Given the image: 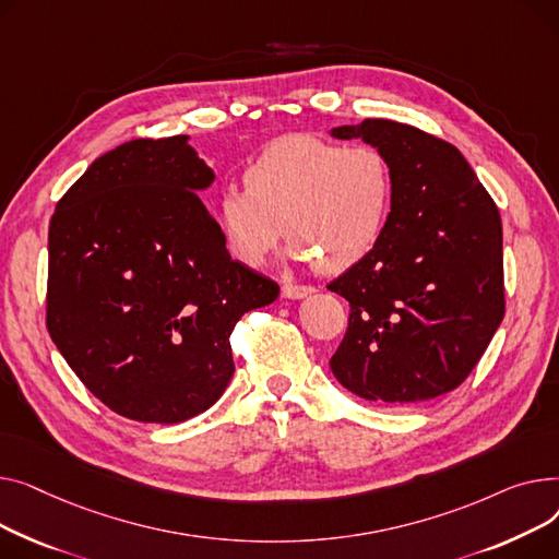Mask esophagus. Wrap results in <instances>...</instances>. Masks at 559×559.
Instances as JSON below:
<instances>
[{"mask_svg":"<svg viewBox=\"0 0 559 559\" xmlns=\"http://www.w3.org/2000/svg\"><path fill=\"white\" fill-rule=\"evenodd\" d=\"M311 293H316L313 286H300V284H284L282 286V298L284 300H302Z\"/></svg>","mask_w":559,"mask_h":559,"instance_id":"esophagus-1","label":"esophagus"}]
</instances>
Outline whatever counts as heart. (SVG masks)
<instances>
[{
  "label": "heart",
  "instance_id": "b5f03b06",
  "mask_svg": "<svg viewBox=\"0 0 559 559\" xmlns=\"http://www.w3.org/2000/svg\"><path fill=\"white\" fill-rule=\"evenodd\" d=\"M243 189L218 193L214 221L229 257L248 269L264 266L286 235L293 261L345 273L377 248L392 203L377 148L316 135L271 142L246 164Z\"/></svg>",
  "mask_w": 559,
  "mask_h": 559
}]
</instances>
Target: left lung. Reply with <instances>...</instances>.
Here are the masks:
<instances>
[{
  "label": "left lung",
  "mask_w": 559,
  "mask_h": 559,
  "mask_svg": "<svg viewBox=\"0 0 559 559\" xmlns=\"http://www.w3.org/2000/svg\"><path fill=\"white\" fill-rule=\"evenodd\" d=\"M390 167L392 203L377 248L330 284L349 302L330 360L338 383L381 406L461 385L503 320V229L463 153L419 128L364 119L332 128Z\"/></svg>",
  "instance_id": "left-lung-1"
}]
</instances>
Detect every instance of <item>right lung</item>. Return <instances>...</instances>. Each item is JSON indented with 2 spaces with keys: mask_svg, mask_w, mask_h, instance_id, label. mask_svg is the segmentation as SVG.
Wrapping results in <instances>:
<instances>
[{
  "mask_svg": "<svg viewBox=\"0 0 559 559\" xmlns=\"http://www.w3.org/2000/svg\"><path fill=\"white\" fill-rule=\"evenodd\" d=\"M189 135L96 157L49 225L47 326L96 400L138 421L207 411L235 374V322L280 286L225 250Z\"/></svg>",
  "mask_w": 559,
  "mask_h": 559,
  "instance_id": "obj_1",
  "label": "right lung"
}]
</instances>
